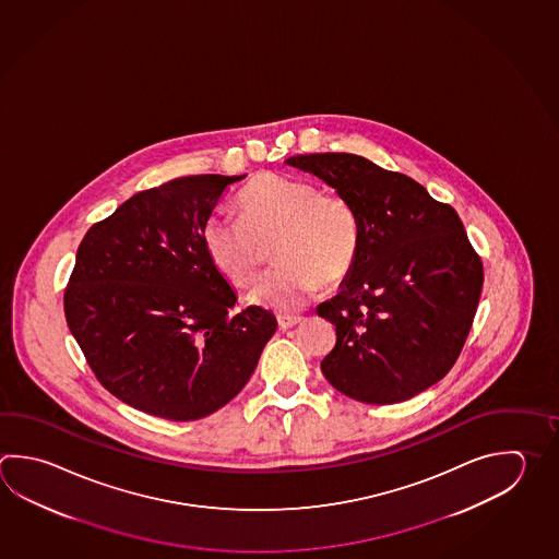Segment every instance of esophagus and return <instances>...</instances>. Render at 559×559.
Instances as JSON below:
<instances>
[{"instance_id":"34e87169","label":"esophagus","mask_w":559,"mask_h":559,"mask_svg":"<svg viewBox=\"0 0 559 559\" xmlns=\"http://www.w3.org/2000/svg\"><path fill=\"white\" fill-rule=\"evenodd\" d=\"M300 320L302 318L300 317H278V328L283 330V332H286V330H290V328H295L296 324H300Z\"/></svg>"}]
</instances>
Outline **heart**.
Masks as SVG:
<instances>
[{"label": "heart", "instance_id": "obj_1", "mask_svg": "<svg viewBox=\"0 0 559 559\" xmlns=\"http://www.w3.org/2000/svg\"><path fill=\"white\" fill-rule=\"evenodd\" d=\"M242 217L211 213L201 241L211 264L233 285H247L261 263V242L278 237L273 259L249 300L276 312H295L317 295L322 281L337 285L359 251L358 213L337 193H320L306 179L263 174L241 191Z\"/></svg>", "mask_w": 559, "mask_h": 559}]
</instances>
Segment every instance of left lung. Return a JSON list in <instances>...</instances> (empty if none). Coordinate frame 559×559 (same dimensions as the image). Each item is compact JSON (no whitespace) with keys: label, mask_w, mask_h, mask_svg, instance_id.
I'll list each match as a JSON object with an SVG mask.
<instances>
[{"label":"left lung","mask_w":559,"mask_h":559,"mask_svg":"<svg viewBox=\"0 0 559 559\" xmlns=\"http://www.w3.org/2000/svg\"><path fill=\"white\" fill-rule=\"evenodd\" d=\"M334 188L359 219V251L340 293L318 306L336 326L320 368L371 405L412 400L453 368L473 326L483 263L451 205L356 154L286 159Z\"/></svg>","instance_id":"left-lung-1"}]
</instances>
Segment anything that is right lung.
<instances>
[{"label": "right lung", "mask_w": 559, "mask_h": 559, "mask_svg": "<svg viewBox=\"0 0 559 559\" xmlns=\"http://www.w3.org/2000/svg\"><path fill=\"white\" fill-rule=\"evenodd\" d=\"M242 176H188L140 191L79 245L64 317L96 380L138 412L195 421L253 376L273 312L237 295L201 241L225 190Z\"/></svg>", "instance_id": "add662e5"}]
</instances>
